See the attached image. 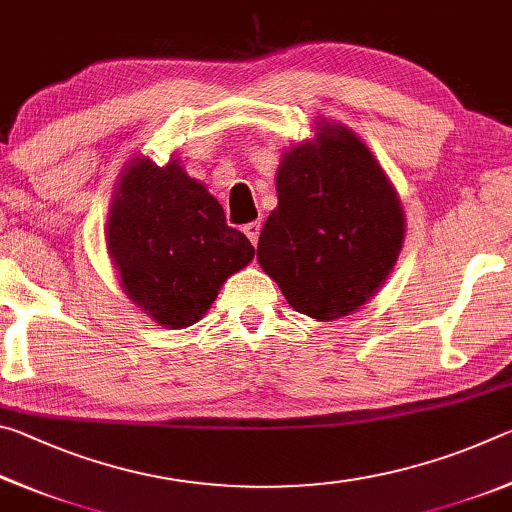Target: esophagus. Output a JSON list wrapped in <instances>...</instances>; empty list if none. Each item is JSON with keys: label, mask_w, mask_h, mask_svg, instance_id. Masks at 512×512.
<instances>
[{"label": "esophagus", "mask_w": 512, "mask_h": 512, "mask_svg": "<svg viewBox=\"0 0 512 512\" xmlns=\"http://www.w3.org/2000/svg\"><path fill=\"white\" fill-rule=\"evenodd\" d=\"M259 230H262V223H259V221H253V223H246L244 225L246 237L253 241V244H257V241H259Z\"/></svg>", "instance_id": "1"}]
</instances>
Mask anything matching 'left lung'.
<instances>
[{
  "label": "left lung",
  "instance_id": "1",
  "mask_svg": "<svg viewBox=\"0 0 512 512\" xmlns=\"http://www.w3.org/2000/svg\"><path fill=\"white\" fill-rule=\"evenodd\" d=\"M316 133V142L284 153L257 259L293 309L334 320L384 284L400 255L404 214L357 135L327 121Z\"/></svg>",
  "mask_w": 512,
  "mask_h": 512
}]
</instances>
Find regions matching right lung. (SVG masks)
<instances>
[{
  "label": "right lung",
  "instance_id": "1",
  "mask_svg": "<svg viewBox=\"0 0 512 512\" xmlns=\"http://www.w3.org/2000/svg\"><path fill=\"white\" fill-rule=\"evenodd\" d=\"M106 237L126 296L164 327L198 323L221 284L255 257L219 201L176 162L126 167Z\"/></svg>",
  "mask_w": 512,
  "mask_h": 512
}]
</instances>
